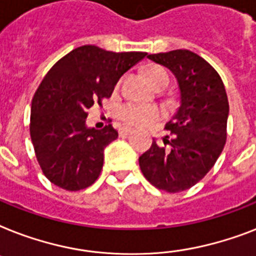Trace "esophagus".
Masks as SVG:
<instances>
[{
    "mask_svg": "<svg viewBox=\"0 0 256 256\" xmlns=\"http://www.w3.org/2000/svg\"><path fill=\"white\" fill-rule=\"evenodd\" d=\"M132 132H134V130L130 128H120V135H121V136H126V135L132 134Z\"/></svg>",
    "mask_w": 256,
    "mask_h": 256,
    "instance_id": "1",
    "label": "esophagus"
}]
</instances>
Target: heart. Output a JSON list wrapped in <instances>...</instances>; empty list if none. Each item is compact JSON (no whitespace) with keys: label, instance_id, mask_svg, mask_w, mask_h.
<instances>
[{"label":"heart","instance_id":"heart-1","mask_svg":"<svg viewBox=\"0 0 256 256\" xmlns=\"http://www.w3.org/2000/svg\"><path fill=\"white\" fill-rule=\"evenodd\" d=\"M148 78L156 89H166L170 85V74L163 67L154 66L148 70ZM160 117V110L156 106L126 104L120 109V118L132 126H146Z\"/></svg>","mask_w":256,"mask_h":256}]
</instances>
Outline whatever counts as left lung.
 <instances>
[{
  "instance_id": "obj_1",
  "label": "left lung",
  "mask_w": 256,
  "mask_h": 256,
  "mask_svg": "<svg viewBox=\"0 0 256 256\" xmlns=\"http://www.w3.org/2000/svg\"><path fill=\"white\" fill-rule=\"evenodd\" d=\"M147 58L175 74L180 106L166 124L171 132V140L166 136L163 147L154 139L151 147L139 156V167L154 186L178 193L200 182L225 147L228 94L217 70L189 50L152 54Z\"/></svg>"
}]
</instances>
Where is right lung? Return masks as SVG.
<instances>
[{
    "label": "right lung",
    "mask_w": 256,
    "mask_h": 256,
    "mask_svg": "<svg viewBox=\"0 0 256 256\" xmlns=\"http://www.w3.org/2000/svg\"><path fill=\"white\" fill-rule=\"evenodd\" d=\"M146 55L81 46L47 72L31 101L30 135L36 160L52 184L74 192L98 178L104 150L118 132L112 124L88 128V109L109 98L122 74Z\"/></svg>",
    "instance_id": "add662e5"
}]
</instances>
